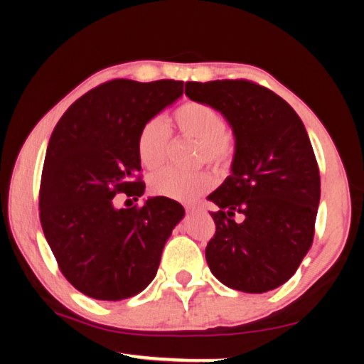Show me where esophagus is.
<instances>
[{
  "label": "esophagus",
  "instance_id": "34e87169",
  "mask_svg": "<svg viewBox=\"0 0 364 364\" xmlns=\"http://www.w3.org/2000/svg\"><path fill=\"white\" fill-rule=\"evenodd\" d=\"M186 213L188 215H194V213H197V208L196 207H186Z\"/></svg>",
  "mask_w": 364,
  "mask_h": 364
}]
</instances>
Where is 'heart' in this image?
Returning a JSON list of instances; mask_svg holds the SVG:
<instances>
[{"label": "heart", "mask_w": 364, "mask_h": 364, "mask_svg": "<svg viewBox=\"0 0 364 364\" xmlns=\"http://www.w3.org/2000/svg\"><path fill=\"white\" fill-rule=\"evenodd\" d=\"M178 130L186 136L200 141L199 157L212 164H223L232 154V143L226 134V122L218 110L199 101L181 104L173 112ZM170 139L168 127L160 119L146 122L138 134L136 151L143 167L156 170L165 160ZM215 184L207 171H180L165 168L149 178L152 194L168 197L178 202H194Z\"/></svg>", "instance_id": "obj_1"}]
</instances>
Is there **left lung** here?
I'll use <instances>...</instances> for the list:
<instances>
[{
	"instance_id": "obj_1",
	"label": "left lung",
	"mask_w": 364,
	"mask_h": 364,
	"mask_svg": "<svg viewBox=\"0 0 364 364\" xmlns=\"http://www.w3.org/2000/svg\"><path fill=\"white\" fill-rule=\"evenodd\" d=\"M184 93L218 110L236 139L231 175L208 196L218 205L208 268L236 291H273L292 278L315 236L321 181L304 122L249 80L188 82Z\"/></svg>"
}]
</instances>
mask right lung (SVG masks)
Segmentation results:
<instances>
[{"mask_svg": "<svg viewBox=\"0 0 364 364\" xmlns=\"http://www.w3.org/2000/svg\"><path fill=\"white\" fill-rule=\"evenodd\" d=\"M183 95V82L110 80L65 110L49 139L40 188L43 232L65 279L96 300L130 299L156 278L165 242L184 217L168 197L138 200L141 128Z\"/></svg>", "mask_w": 364, "mask_h": 364, "instance_id": "obj_1", "label": "right lung"}]
</instances>
